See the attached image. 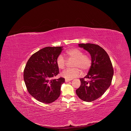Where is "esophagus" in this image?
I'll return each mask as SVG.
<instances>
[{
  "instance_id": "obj_1",
  "label": "esophagus",
  "mask_w": 131,
  "mask_h": 131,
  "mask_svg": "<svg viewBox=\"0 0 131 131\" xmlns=\"http://www.w3.org/2000/svg\"><path fill=\"white\" fill-rule=\"evenodd\" d=\"M70 80H68V79H65V82H69Z\"/></svg>"
}]
</instances>
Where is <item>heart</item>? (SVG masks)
<instances>
[{"instance_id": "heart-1", "label": "heart", "mask_w": 131, "mask_h": 131, "mask_svg": "<svg viewBox=\"0 0 131 131\" xmlns=\"http://www.w3.org/2000/svg\"><path fill=\"white\" fill-rule=\"evenodd\" d=\"M66 54L70 59H73L74 61L72 64V67L74 68H68L64 70L61 76L68 80L79 76L81 74V70L85 72L88 70L92 65V59L90 55L84 54L83 52L78 49L72 48L66 51ZM58 67L63 69L65 67L66 61L62 55H59L56 60Z\"/></svg>"}]
</instances>
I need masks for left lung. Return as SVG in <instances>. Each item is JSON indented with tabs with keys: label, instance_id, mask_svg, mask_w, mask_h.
Returning a JSON list of instances; mask_svg holds the SVG:
<instances>
[{
	"label": "left lung",
	"instance_id": "left-lung-1",
	"mask_svg": "<svg viewBox=\"0 0 131 131\" xmlns=\"http://www.w3.org/2000/svg\"><path fill=\"white\" fill-rule=\"evenodd\" d=\"M79 46L90 53L92 65L87 75L80 79L81 85L76 92L81 100L91 102L103 95L110 86L114 68L109 55L99 45L81 43Z\"/></svg>",
	"mask_w": 131,
	"mask_h": 131
}]
</instances>
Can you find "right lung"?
I'll list each match as a JSON object with an SVG mask.
<instances>
[{"instance_id":"obj_1","label":"right lung","mask_w":131,"mask_h":131,"mask_svg":"<svg viewBox=\"0 0 131 131\" xmlns=\"http://www.w3.org/2000/svg\"><path fill=\"white\" fill-rule=\"evenodd\" d=\"M63 50L62 47H46L33 54L25 67L24 80L28 92L36 100L50 104L61 94L65 79H54L59 73L56 60Z\"/></svg>"}]
</instances>
